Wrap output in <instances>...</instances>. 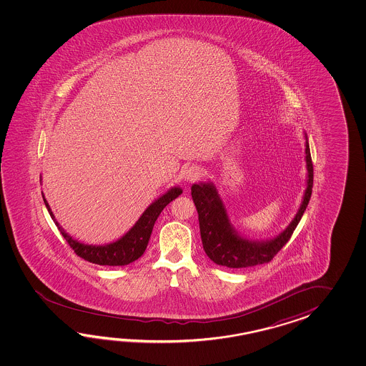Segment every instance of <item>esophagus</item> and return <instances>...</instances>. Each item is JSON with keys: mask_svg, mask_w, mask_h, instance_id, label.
Returning a JSON list of instances; mask_svg holds the SVG:
<instances>
[{"mask_svg": "<svg viewBox=\"0 0 366 366\" xmlns=\"http://www.w3.org/2000/svg\"><path fill=\"white\" fill-rule=\"evenodd\" d=\"M202 175V170L199 166H189L184 172V180L188 183H192L194 180L199 179Z\"/></svg>", "mask_w": 366, "mask_h": 366, "instance_id": "esophagus-1", "label": "esophagus"}]
</instances>
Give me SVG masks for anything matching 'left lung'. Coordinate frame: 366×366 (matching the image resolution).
Segmentation results:
<instances>
[{
	"mask_svg": "<svg viewBox=\"0 0 366 366\" xmlns=\"http://www.w3.org/2000/svg\"><path fill=\"white\" fill-rule=\"evenodd\" d=\"M305 139V161L307 177L302 202L290 224L273 238L252 241L238 233L229 218L225 204L213 182H200L191 187L192 200L199 213L202 247L210 260H213L216 264L229 268H247L264 264L271 262L273 257L282 249V246H285L290 239L298 222L304 216L312 191L314 170L306 133Z\"/></svg>",
	"mask_w": 366,
	"mask_h": 366,
	"instance_id": "obj_1",
	"label": "left lung"
}]
</instances>
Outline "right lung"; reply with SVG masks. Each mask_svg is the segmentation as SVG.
Segmentation results:
<instances>
[{"instance_id":"right-lung-1","label":"right lung","mask_w":366,"mask_h":366,"mask_svg":"<svg viewBox=\"0 0 366 366\" xmlns=\"http://www.w3.org/2000/svg\"><path fill=\"white\" fill-rule=\"evenodd\" d=\"M40 180H41V177H40ZM182 192L183 191L180 187H172L167 192L161 194L158 199L149 205L147 209L144 210V213L136 221V224L123 237H120L117 241L106 243V244H87V243H82V242L74 239L56 221L55 214L52 213L51 207H49L47 199L44 197L43 192H41V196H43V200L47 207L48 213L55 221L56 226L59 227L65 241L69 243L70 247L74 249V252L77 254L78 257L85 259L90 263H94V264L112 265L114 267V265L129 264L144 255L157 218L161 214L164 207L167 204H170L174 199H177Z\"/></svg>"}]
</instances>
